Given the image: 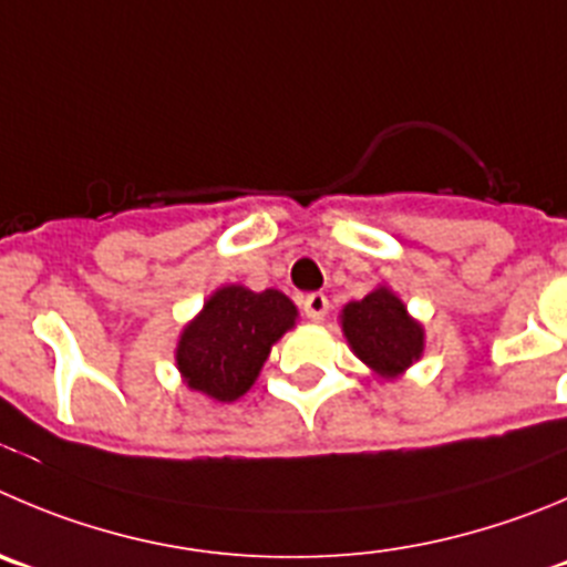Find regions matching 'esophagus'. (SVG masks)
Returning a JSON list of instances; mask_svg holds the SVG:
<instances>
[{
    "mask_svg": "<svg viewBox=\"0 0 567 567\" xmlns=\"http://www.w3.org/2000/svg\"><path fill=\"white\" fill-rule=\"evenodd\" d=\"M301 310L310 321H324L327 310H330V299L324 293H308L301 296Z\"/></svg>",
    "mask_w": 567,
    "mask_h": 567,
    "instance_id": "34e87169",
    "label": "esophagus"
}]
</instances>
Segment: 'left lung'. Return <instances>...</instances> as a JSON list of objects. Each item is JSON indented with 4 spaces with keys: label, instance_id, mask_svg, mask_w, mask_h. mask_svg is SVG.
<instances>
[{
    "label": "left lung",
    "instance_id": "obj_1",
    "mask_svg": "<svg viewBox=\"0 0 567 567\" xmlns=\"http://www.w3.org/2000/svg\"><path fill=\"white\" fill-rule=\"evenodd\" d=\"M349 347L380 378H396L425 349V330L389 288H374L361 301H349L341 313Z\"/></svg>",
    "mask_w": 567,
    "mask_h": 567
}]
</instances>
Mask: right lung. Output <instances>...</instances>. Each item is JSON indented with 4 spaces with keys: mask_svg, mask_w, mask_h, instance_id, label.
I'll use <instances>...</instances> for the list:
<instances>
[{
    "mask_svg": "<svg viewBox=\"0 0 567 567\" xmlns=\"http://www.w3.org/2000/svg\"><path fill=\"white\" fill-rule=\"evenodd\" d=\"M296 305L279 290L226 285L184 327L176 363L193 391L235 403L257 380L274 343L296 324Z\"/></svg>",
    "mask_w": 567,
    "mask_h": 567,
    "instance_id": "right-lung-1",
    "label": "right lung"
}]
</instances>
